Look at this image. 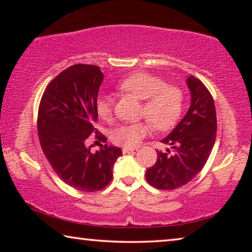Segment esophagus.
I'll return each mask as SVG.
<instances>
[{"label":"esophagus","mask_w":252,"mask_h":252,"mask_svg":"<svg viewBox=\"0 0 252 252\" xmlns=\"http://www.w3.org/2000/svg\"><path fill=\"white\" fill-rule=\"evenodd\" d=\"M136 150H134V149H129V148H123L122 149V152L123 155H126V153H134Z\"/></svg>","instance_id":"esophagus-1"}]
</instances>
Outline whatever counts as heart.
I'll return each instance as SVG.
<instances>
[{
    "label": "heart",
    "instance_id": "heart-1",
    "mask_svg": "<svg viewBox=\"0 0 252 252\" xmlns=\"http://www.w3.org/2000/svg\"><path fill=\"white\" fill-rule=\"evenodd\" d=\"M119 90L130 93L143 103L140 116L147 118L157 130H168L176 125L183 108V92L177 85L165 84L157 75L147 72H135L123 79ZM97 116L102 120H110L113 112V100L110 95L100 94L95 102ZM149 122L121 125L111 132V140L117 146L135 148L149 134Z\"/></svg>",
    "mask_w": 252,
    "mask_h": 252
}]
</instances>
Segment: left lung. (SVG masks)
Listing matches in <instances>:
<instances>
[{
	"instance_id": "left-lung-1",
	"label": "left lung",
	"mask_w": 252,
	"mask_h": 252,
	"mask_svg": "<svg viewBox=\"0 0 252 252\" xmlns=\"http://www.w3.org/2000/svg\"><path fill=\"white\" fill-rule=\"evenodd\" d=\"M187 84L191 93L188 112L171 133L161 142L172 152L158 151L155 165L147 169L149 185L160 190H174L187 185L206 164L217 135L215 102L201 81L190 75Z\"/></svg>"
}]
</instances>
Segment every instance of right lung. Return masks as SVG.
Segmentation results:
<instances>
[{
    "label": "right lung",
    "mask_w": 252,
    "mask_h": 252,
    "mask_svg": "<svg viewBox=\"0 0 252 252\" xmlns=\"http://www.w3.org/2000/svg\"><path fill=\"white\" fill-rule=\"evenodd\" d=\"M104 75L92 64H74L48 84L37 113L41 148L62 181L76 190L94 192L109 185L120 148L104 144L91 152L87 140L97 134L95 102Z\"/></svg>",
    "instance_id": "right-lung-1"
}]
</instances>
